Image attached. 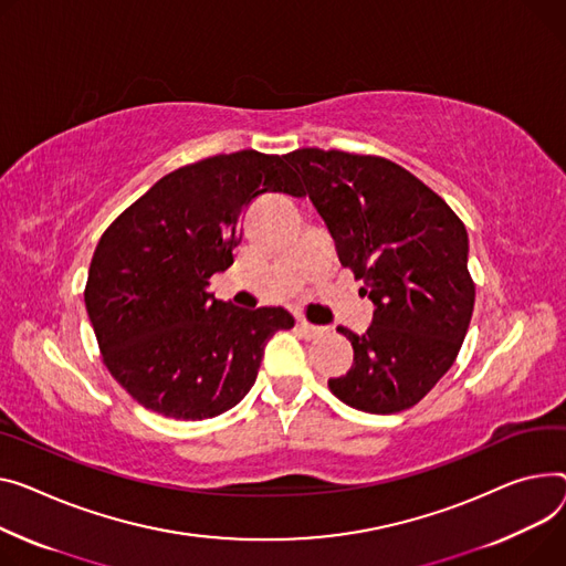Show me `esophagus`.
Returning a JSON list of instances; mask_svg holds the SVG:
<instances>
[{
  "label": "esophagus",
  "mask_w": 566,
  "mask_h": 566,
  "mask_svg": "<svg viewBox=\"0 0 566 566\" xmlns=\"http://www.w3.org/2000/svg\"><path fill=\"white\" fill-rule=\"evenodd\" d=\"M297 332L303 334V336H307V338H314V336H318L321 332H323V327H318V325H312L310 321H305V318H297Z\"/></svg>",
  "instance_id": "esophagus-1"
}]
</instances>
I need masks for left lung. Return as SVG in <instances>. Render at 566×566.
Instances as JSON below:
<instances>
[{
    "instance_id": "left-lung-1",
    "label": "left lung",
    "mask_w": 566,
    "mask_h": 566,
    "mask_svg": "<svg viewBox=\"0 0 566 566\" xmlns=\"http://www.w3.org/2000/svg\"><path fill=\"white\" fill-rule=\"evenodd\" d=\"M336 243L338 261L375 305L366 334L338 327L355 359L329 391L368 413L417 405L453 366L467 336L475 284L464 222L402 166L342 149L284 155Z\"/></svg>"
}]
</instances>
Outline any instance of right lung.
<instances>
[{
    "instance_id": "add662e5",
    "label": "right lung",
    "mask_w": 566,
    "mask_h": 566,
    "mask_svg": "<svg viewBox=\"0 0 566 566\" xmlns=\"http://www.w3.org/2000/svg\"><path fill=\"white\" fill-rule=\"evenodd\" d=\"M263 193L307 191L284 157L241 149L177 168L102 234L84 291L102 361L145 409L179 421L218 417L256 380L282 307L239 310L209 293L234 263L241 216Z\"/></svg>"
}]
</instances>
